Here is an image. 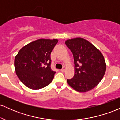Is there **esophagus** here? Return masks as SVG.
Instances as JSON below:
<instances>
[{
	"mask_svg": "<svg viewBox=\"0 0 120 120\" xmlns=\"http://www.w3.org/2000/svg\"><path fill=\"white\" fill-rule=\"evenodd\" d=\"M65 70H66V68L65 67H63V68L61 69V71H62V72H65Z\"/></svg>",
	"mask_w": 120,
	"mask_h": 120,
	"instance_id": "esophagus-1",
	"label": "esophagus"
}]
</instances>
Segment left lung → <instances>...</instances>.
<instances>
[{
  "label": "left lung",
  "instance_id": "left-lung-1",
  "mask_svg": "<svg viewBox=\"0 0 120 120\" xmlns=\"http://www.w3.org/2000/svg\"><path fill=\"white\" fill-rule=\"evenodd\" d=\"M72 52L74 75L67 79L70 86L78 92H86L96 86L105 74L106 64L103 55L91 43L83 38L66 41Z\"/></svg>",
  "mask_w": 120,
  "mask_h": 120
}]
</instances>
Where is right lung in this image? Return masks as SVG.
Segmentation results:
<instances>
[{
    "label": "right lung",
    "instance_id": "right-lung-1",
    "mask_svg": "<svg viewBox=\"0 0 120 120\" xmlns=\"http://www.w3.org/2000/svg\"><path fill=\"white\" fill-rule=\"evenodd\" d=\"M57 39H40L27 44L15 59L16 74L22 83L29 89L37 90L52 82L55 71L51 68V53Z\"/></svg>",
    "mask_w": 120,
    "mask_h": 120
}]
</instances>
